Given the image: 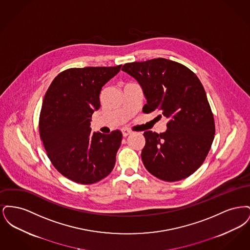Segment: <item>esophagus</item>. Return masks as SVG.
I'll use <instances>...</instances> for the list:
<instances>
[{
    "mask_svg": "<svg viewBox=\"0 0 250 250\" xmlns=\"http://www.w3.org/2000/svg\"><path fill=\"white\" fill-rule=\"evenodd\" d=\"M122 133H123V136H124V137H127L128 135H130L131 133H132V131L125 128V129L122 130Z\"/></svg>",
    "mask_w": 250,
    "mask_h": 250,
    "instance_id": "1",
    "label": "esophagus"
}]
</instances>
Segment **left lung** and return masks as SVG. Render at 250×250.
I'll list each match as a JSON object with an SVG mask.
<instances>
[{"label":"left lung","instance_id":"obj_1","mask_svg":"<svg viewBox=\"0 0 250 250\" xmlns=\"http://www.w3.org/2000/svg\"><path fill=\"white\" fill-rule=\"evenodd\" d=\"M147 100L146 113L159 110L168 119L163 133L145 131L142 159L155 177L175 182L194 173L214 141V121L199 78L187 66L164 58L124 64Z\"/></svg>","mask_w":250,"mask_h":250}]
</instances>
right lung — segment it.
Listing matches in <instances>:
<instances>
[{"label": "right lung", "mask_w": 250, "mask_h": 250, "mask_svg": "<svg viewBox=\"0 0 250 250\" xmlns=\"http://www.w3.org/2000/svg\"><path fill=\"white\" fill-rule=\"evenodd\" d=\"M122 65L70 68L49 85L39 118L40 138L48 158L64 177L91 185L113 169L121 131L92 132L91 118L100 107L102 87Z\"/></svg>", "instance_id": "add662e5"}]
</instances>
